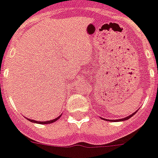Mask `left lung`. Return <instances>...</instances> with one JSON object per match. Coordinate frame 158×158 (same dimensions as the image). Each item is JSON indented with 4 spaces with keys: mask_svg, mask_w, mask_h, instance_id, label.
Segmentation results:
<instances>
[{
    "mask_svg": "<svg viewBox=\"0 0 158 158\" xmlns=\"http://www.w3.org/2000/svg\"><path fill=\"white\" fill-rule=\"evenodd\" d=\"M137 112V110L136 111H135V112H134V113H132V114H131V115H129V116H128V117H126V118H121V119H118V120H107V121H109V122H122V121H125V120H128V119L129 118H130L131 117H132V116H133L134 114H135V113ZM104 120H105V119H104ZM106 120H107V119H106Z\"/></svg>",
    "mask_w": 158,
    "mask_h": 158,
    "instance_id": "left-lung-1",
    "label": "left lung"
}]
</instances>
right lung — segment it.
I'll return each mask as SVG.
<instances>
[{"label": "right lung", "instance_id": "obj_1", "mask_svg": "<svg viewBox=\"0 0 158 158\" xmlns=\"http://www.w3.org/2000/svg\"><path fill=\"white\" fill-rule=\"evenodd\" d=\"M61 118V115H60V116H58V117H57V118H56L53 119V120H51V121H47V122H37V121L32 120V119H29V118H26V119H28V120H29V122H35V123H38V124H43V125H44V124H50V123H53V122H56V121H57V119H59V118Z\"/></svg>", "mask_w": 158, "mask_h": 158}]
</instances>
